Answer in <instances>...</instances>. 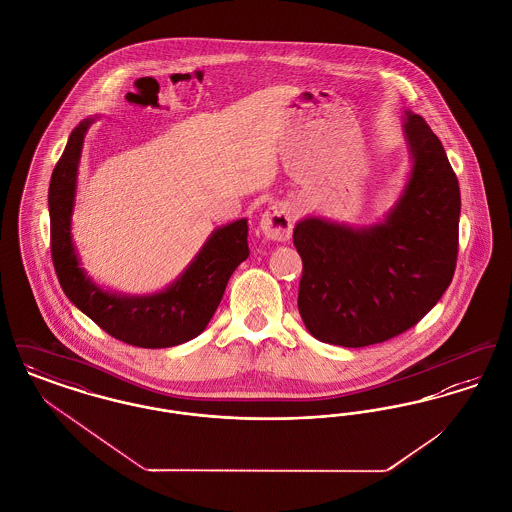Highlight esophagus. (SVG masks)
<instances>
[{
  "mask_svg": "<svg viewBox=\"0 0 512 512\" xmlns=\"http://www.w3.org/2000/svg\"><path fill=\"white\" fill-rule=\"evenodd\" d=\"M293 222L295 215L292 207L288 203H274L265 211L261 219V228L268 240L288 242L292 238Z\"/></svg>",
  "mask_w": 512,
  "mask_h": 512,
  "instance_id": "obj_1",
  "label": "esophagus"
}]
</instances>
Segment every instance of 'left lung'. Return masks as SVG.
<instances>
[{"label": "left lung", "instance_id": "left-lung-1", "mask_svg": "<svg viewBox=\"0 0 512 512\" xmlns=\"http://www.w3.org/2000/svg\"><path fill=\"white\" fill-rule=\"evenodd\" d=\"M413 169L386 219L353 228L299 220L303 261L297 307L311 336L343 347L391 340L424 317L449 288L459 253L461 192L438 136L405 113Z\"/></svg>", "mask_w": 512, "mask_h": 512}]
</instances>
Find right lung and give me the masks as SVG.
I'll use <instances>...</instances> for the list:
<instances>
[{
	"label": "right lung",
	"instance_id": "add662e5",
	"mask_svg": "<svg viewBox=\"0 0 512 512\" xmlns=\"http://www.w3.org/2000/svg\"><path fill=\"white\" fill-rule=\"evenodd\" d=\"M94 119H84L57 161L49 182L51 259L65 295L115 340L161 349L197 338L215 315L232 272L249 257L247 220L217 228L171 286L153 295L105 292L80 267L73 238L76 174L84 136Z\"/></svg>",
	"mask_w": 512,
	"mask_h": 512
}]
</instances>
